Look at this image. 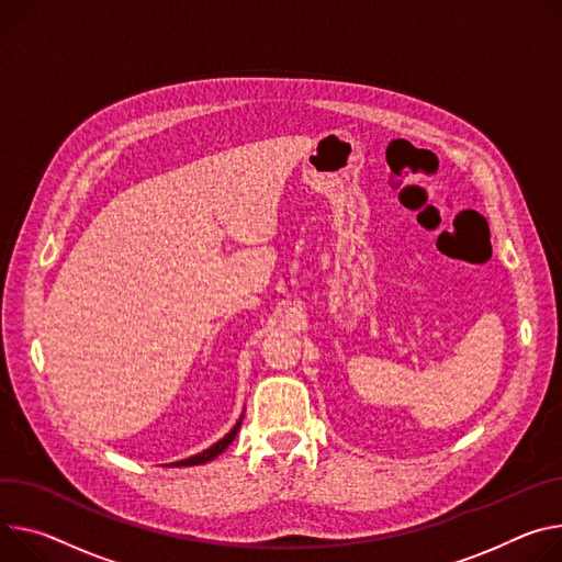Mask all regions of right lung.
I'll return each instance as SVG.
<instances>
[{
  "instance_id": "right-lung-1",
  "label": "right lung",
  "mask_w": 562,
  "mask_h": 562,
  "mask_svg": "<svg viewBox=\"0 0 562 562\" xmlns=\"http://www.w3.org/2000/svg\"><path fill=\"white\" fill-rule=\"evenodd\" d=\"M239 426H241V422H237V426H235L224 439H220L215 446H211L209 450H203V452H199V454H194V457H188V459H183V462H177V464H172V467H196V464L211 462V459H215L220 452H224V450L233 443V439H235Z\"/></svg>"
}]
</instances>
